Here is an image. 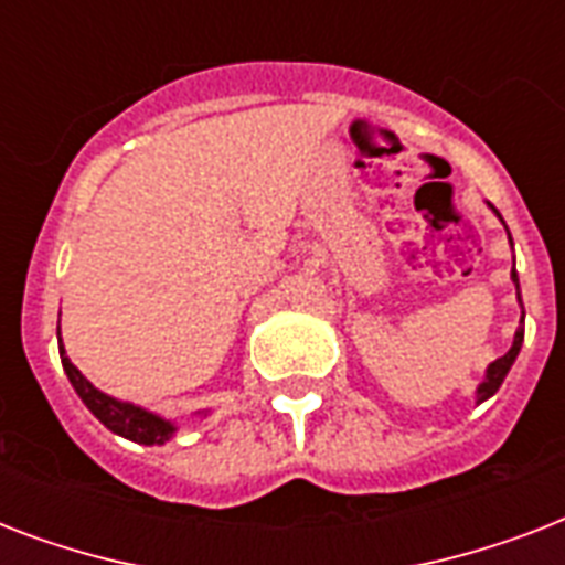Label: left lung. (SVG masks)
<instances>
[{"mask_svg": "<svg viewBox=\"0 0 565 565\" xmlns=\"http://www.w3.org/2000/svg\"><path fill=\"white\" fill-rule=\"evenodd\" d=\"M513 281H516L519 287V278H516V269H513ZM519 301H522V296H519ZM525 319V317H522ZM522 340H525V328H519L516 337H513V345H510L508 354H501L499 361L490 363V370H487V377H483V384L478 386V402H483V398H490L495 390L501 386V381H504V375L510 372V366H513V361H516L519 349H522Z\"/></svg>", "mask_w": 565, "mask_h": 565, "instance_id": "8db88e82", "label": "left lung"}]
</instances>
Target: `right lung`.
Returning a JSON list of instances; mask_svg holds the SVG:
<instances>
[{
    "instance_id": "1",
    "label": "right lung",
    "mask_w": 565,
    "mask_h": 565,
    "mask_svg": "<svg viewBox=\"0 0 565 565\" xmlns=\"http://www.w3.org/2000/svg\"><path fill=\"white\" fill-rule=\"evenodd\" d=\"M61 363H64V372L66 377H70V384L75 386V393L82 395V402L87 404V411H90L105 428H110L114 434H119V437L143 443V446L163 443V439L172 437V430L175 428H172L170 422H163L161 416H154V413L140 411L135 404L117 402V398L99 393L82 372L75 370L73 361L66 358L64 345H61Z\"/></svg>"
}]
</instances>
